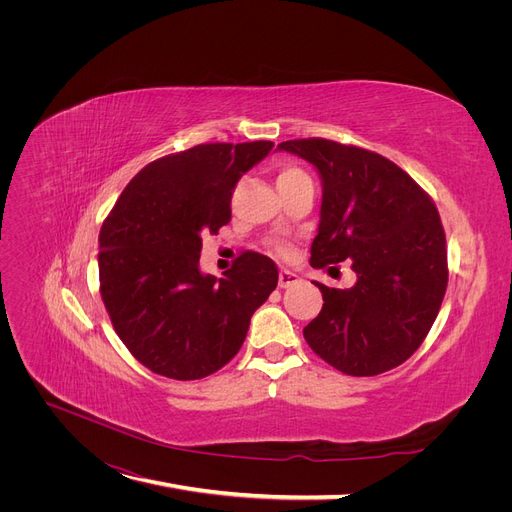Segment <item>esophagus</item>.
I'll return each mask as SVG.
<instances>
[{
  "label": "esophagus",
  "mask_w": 512,
  "mask_h": 512,
  "mask_svg": "<svg viewBox=\"0 0 512 512\" xmlns=\"http://www.w3.org/2000/svg\"><path fill=\"white\" fill-rule=\"evenodd\" d=\"M301 282V278L297 274H292L288 270H282L280 272V278H278V284L280 288H290V286H297Z\"/></svg>",
  "instance_id": "esophagus-1"
}]
</instances>
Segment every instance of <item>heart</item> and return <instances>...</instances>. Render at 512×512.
Wrapping results in <instances>:
<instances>
[{
  "instance_id": "obj_1",
  "label": "heart",
  "mask_w": 512,
  "mask_h": 512,
  "mask_svg": "<svg viewBox=\"0 0 512 512\" xmlns=\"http://www.w3.org/2000/svg\"><path fill=\"white\" fill-rule=\"evenodd\" d=\"M305 180H311V178L307 176L305 170H301V168H297V166H286V168H282V170L278 172V176H276L278 186L299 184V182H305ZM276 251H278L280 255H284V257L290 255V247H288V245H276Z\"/></svg>"
}]
</instances>
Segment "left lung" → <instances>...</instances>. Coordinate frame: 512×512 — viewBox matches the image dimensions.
I'll return each mask as SVG.
<instances>
[{"mask_svg":"<svg viewBox=\"0 0 512 512\" xmlns=\"http://www.w3.org/2000/svg\"><path fill=\"white\" fill-rule=\"evenodd\" d=\"M324 180L317 270L353 261L357 284L330 288L303 336L334 369L367 378L405 363L432 330L448 284L446 234L436 203L388 157L328 139L284 141ZM336 267V265H332Z\"/></svg>","mask_w":512,"mask_h":512,"instance_id":"8db88e82","label":"left lung"}]
</instances>
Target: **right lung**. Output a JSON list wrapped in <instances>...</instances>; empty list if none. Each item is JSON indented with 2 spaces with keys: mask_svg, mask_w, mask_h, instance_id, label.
<instances>
[{
  "mask_svg": "<svg viewBox=\"0 0 512 512\" xmlns=\"http://www.w3.org/2000/svg\"><path fill=\"white\" fill-rule=\"evenodd\" d=\"M272 141L205 143L151 161L99 232V292L130 355L157 375L201 380L247 338L278 284L276 263L242 251L224 278L199 272L201 236L230 222L238 180Z\"/></svg>",
  "mask_w": 512,
  "mask_h": 512,
  "instance_id": "1",
  "label": "right lung"
}]
</instances>
